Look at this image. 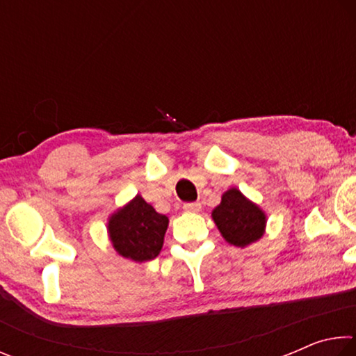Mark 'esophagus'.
I'll return each mask as SVG.
<instances>
[{
	"instance_id": "esophagus-1",
	"label": "esophagus",
	"mask_w": 356,
	"mask_h": 356,
	"mask_svg": "<svg viewBox=\"0 0 356 356\" xmlns=\"http://www.w3.org/2000/svg\"><path fill=\"white\" fill-rule=\"evenodd\" d=\"M184 210H185V212H190V213H197V212H201V204L200 202L184 204Z\"/></svg>"
}]
</instances>
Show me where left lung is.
<instances>
[{"mask_svg":"<svg viewBox=\"0 0 356 356\" xmlns=\"http://www.w3.org/2000/svg\"><path fill=\"white\" fill-rule=\"evenodd\" d=\"M212 220L222 238L237 248L261 240L267 227V215L236 186L222 193L221 202L212 210Z\"/></svg>","mask_w":356,"mask_h":356,"instance_id":"8db88e82","label":"left lung"}]
</instances>
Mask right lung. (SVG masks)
Segmentation results:
<instances>
[{
    "label": "right lung",
    "mask_w": 356,
    "mask_h": 356,
    "mask_svg": "<svg viewBox=\"0 0 356 356\" xmlns=\"http://www.w3.org/2000/svg\"><path fill=\"white\" fill-rule=\"evenodd\" d=\"M170 220L136 195L108 216L106 231L119 256L134 262L152 261L163 248Z\"/></svg>",
    "instance_id": "add662e5"
}]
</instances>
